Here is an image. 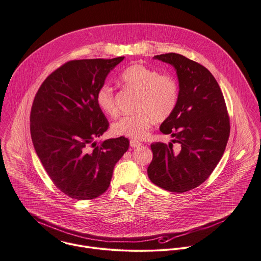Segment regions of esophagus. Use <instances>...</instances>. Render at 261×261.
I'll use <instances>...</instances> for the list:
<instances>
[{
  "instance_id": "esophagus-1",
  "label": "esophagus",
  "mask_w": 261,
  "mask_h": 261,
  "mask_svg": "<svg viewBox=\"0 0 261 261\" xmlns=\"http://www.w3.org/2000/svg\"><path fill=\"white\" fill-rule=\"evenodd\" d=\"M141 145V143L139 142V141H136V140H130V146L131 147H138V146H140Z\"/></svg>"
}]
</instances>
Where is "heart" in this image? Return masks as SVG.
Returning <instances> with one entry per match:
<instances>
[{
  "label": "heart",
  "instance_id": "obj_1",
  "mask_svg": "<svg viewBox=\"0 0 261 261\" xmlns=\"http://www.w3.org/2000/svg\"><path fill=\"white\" fill-rule=\"evenodd\" d=\"M119 82L125 89L136 92L137 96L134 103L136 113L122 117L113 124L112 130L116 135L143 139L148 135L153 121H166L177 108L180 88L172 75L134 64L120 74ZM95 98L98 108L106 115L115 117L118 114L114 88L110 84H102L97 89Z\"/></svg>",
  "mask_w": 261,
  "mask_h": 261
}]
</instances>
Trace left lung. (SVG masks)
<instances>
[{"label": "left lung", "mask_w": 261, "mask_h": 261, "mask_svg": "<svg viewBox=\"0 0 261 261\" xmlns=\"http://www.w3.org/2000/svg\"><path fill=\"white\" fill-rule=\"evenodd\" d=\"M153 59L171 64L177 72L178 105L160 130L171 134L179 147L152 143L147 175L156 186L183 193L202 184L221 161L230 136V118L220 85L204 66L175 53Z\"/></svg>", "instance_id": "left-lung-1"}]
</instances>
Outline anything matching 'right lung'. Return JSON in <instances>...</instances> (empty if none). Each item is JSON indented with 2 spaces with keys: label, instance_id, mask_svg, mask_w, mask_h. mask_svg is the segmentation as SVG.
Instances as JSON below:
<instances>
[{
  "label": "right lung",
  "instance_id": "add662e5",
  "mask_svg": "<svg viewBox=\"0 0 261 261\" xmlns=\"http://www.w3.org/2000/svg\"><path fill=\"white\" fill-rule=\"evenodd\" d=\"M123 60L69 61L35 94L30 113L33 146L53 183L71 198L88 200L105 193L115 165L129 148L124 136L93 142L109 128L96 103L97 89Z\"/></svg>",
  "mask_w": 261,
  "mask_h": 261
}]
</instances>
